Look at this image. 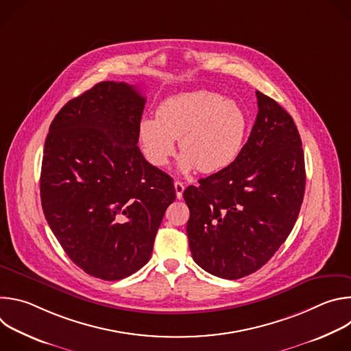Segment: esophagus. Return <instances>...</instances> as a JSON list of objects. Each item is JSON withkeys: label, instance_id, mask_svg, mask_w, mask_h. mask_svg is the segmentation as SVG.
Returning <instances> with one entry per match:
<instances>
[{"label": "esophagus", "instance_id": "34e87169", "mask_svg": "<svg viewBox=\"0 0 351 351\" xmlns=\"http://www.w3.org/2000/svg\"><path fill=\"white\" fill-rule=\"evenodd\" d=\"M175 191H176V197L180 199L182 195H183V191H184V184L179 180L175 182Z\"/></svg>", "mask_w": 351, "mask_h": 351}]
</instances>
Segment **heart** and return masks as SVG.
Wrapping results in <instances>:
<instances>
[{
    "instance_id": "b5f03b06",
    "label": "heart",
    "mask_w": 351,
    "mask_h": 351,
    "mask_svg": "<svg viewBox=\"0 0 351 351\" xmlns=\"http://www.w3.org/2000/svg\"><path fill=\"white\" fill-rule=\"evenodd\" d=\"M143 152L164 167L180 140V169L215 173L239 157L247 133V117L234 99L199 90L173 95L158 107L157 118L145 117L138 128Z\"/></svg>"
}]
</instances>
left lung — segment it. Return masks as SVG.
Segmentation results:
<instances>
[{"label": "left lung", "mask_w": 351, "mask_h": 351, "mask_svg": "<svg viewBox=\"0 0 351 351\" xmlns=\"http://www.w3.org/2000/svg\"><path fill=\"white\" fill-rule=\"evenodd\" d=\"M258 112L236 161L183 191L193 260L239 279L265 265L290 234L306 189L304 153L293 118L256 91Z\"/></svg>", "instance_id": "obj_1"}]
</instances>
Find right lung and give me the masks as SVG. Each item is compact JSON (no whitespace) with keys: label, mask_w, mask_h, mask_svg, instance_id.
I'll return each mask as SVG.
<instances>
[{"label":"right lung","mask_w":351,"mask_h":351,"mask_svg":"<svg viewBox=\"0 0 351 351\" xmlns=\"http://www.w3.org/2000/svg\"><path fill=\"white\" fill-rule=\"evenodd\" d=\"M145 104L125 82H101L68 101L49 125L40 197L45 219L86 274L119 280L144 267L172 178L145 161L138 128Z\"/></svg>","instance_id":"right-lung-1"}]
</instances>
